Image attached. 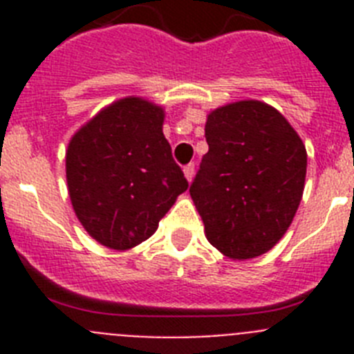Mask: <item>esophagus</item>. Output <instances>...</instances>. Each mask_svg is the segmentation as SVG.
Wrapping results in <instances>:
<instances>
[{
	"label": "esophagus",
	"instance_id": "1",
	"mask_svg": "<svg viewBox=\"0 0 354 354\" xmlns=\"http://www.w3.org/2000/svg\"><path fill=\"white\" fill-rule=\"evenodd\" d=\"M184 175H186V179L192 183L193 175H195V165H193V162H189V165H186V167H184Z\"/></svg>",
	"mask_w": 354,
	"mask_h": 354
}]
</instances>
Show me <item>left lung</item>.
Returning a JSON list of instances; mask_svg holds the SVG:
<instances>
[{"mask_svg": "<svg viewBox=\"0 0 354 354\" xmlns=\"http://www.w3.org/2000/svg\"><path fill=\"white\" fill-rule=\"evenodd\" d=\"M209 152L189 187L205 237L234 261L270 252L301 202L306 150L280 111L239 101L207 115Z\"/></svg>", "mask_w": 354, "mask_h": 354, "instance_id": "8db88e82", "label": "left lung"}]
</instances>
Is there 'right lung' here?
I'll list each match as a JSON object with an SVG mask.
<instances>
[{
    "mask_svg": "<svg viewBox=\"0 0 354 354\" xmlns=\"http://www.w3.org/2000/svg\"><path fill=\"white\" fill-rule=\"evenodd\" d=\"M162 120L161 106L126 97L101 109L68 142L72 207L84 230L108 248L129 250L149 239L187 189Z\"/></svg>",
    "mask_w": 354,
    "mask_h": 354,
    "instance_id": "obj_1",
    "label": "right lung"
}]
</instances>
